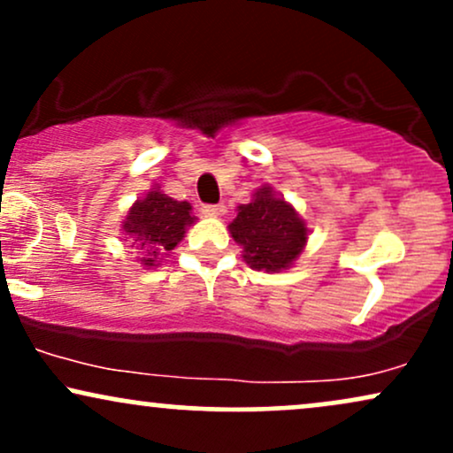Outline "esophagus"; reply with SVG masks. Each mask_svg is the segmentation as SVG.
I'll return each instance as SVG.
<instances>
[{
    "instance_id": "esophagus-1",
    "label": "esophagus",
    "mask_w": 453,
    "mask_h": 453,
    "mask_svg": "<svg viewBox=\"0 0 453 453\" xmlns=\"http://www.w3.org/2000/svg\"><path fill=\"white\" fill-rule=\"evenodd\" d=\"M202 212H204V215L221 217V215H226V206H223V204H204V206H202Z\"/></svg>"
}]
</instances>
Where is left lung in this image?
Wrapping results in <instances>:
<instances>
[{"label": "left lung", "mask_w": 453, "mask_h": 453, "mask_svg": "<svg viewBox=\"0 0 453 453\" xmlns=\"http://www.w3.org/2000/svg\"><path fill=\"white\" fill-rule=\"evenodd\" d=\"M232 238L242 247V257L253 270H288L304 251L309 227L283 197L264 185L249 204L238 206L230 226Z\"/></svg>", "instance_id": "1"}]
</instances>
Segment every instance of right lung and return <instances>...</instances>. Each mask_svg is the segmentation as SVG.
Returning a JSON list of instances; mask_svg holds the SVG:
<instances>
[{
  "mask_svg": "<svg viewBox=\"0 0 453 453\" xmlns=\"http://www.w3.org/2000/svg\"><path fill=\"white\" fill-rule=\"evenodd\" d=\"M194 221L189 202L174 200L159 187H153L142 200L134 202L123 219V234L129 247L136 249L140 264L153 268L183 241L187 227Z\"/></svg>",
  "mask_w": 453,
  "mask_h": 453,
  "instance_id": "add662e5",
  "label": "right lung"
}]
</instances>
